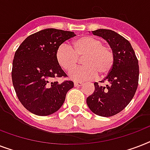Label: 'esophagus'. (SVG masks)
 I'll return each instance as SVG.
<instances>
[{"label": "esophagus", "mask_w": 150, "mask_h": 150, "mask_svg": "<svg viewBox=\"0 0 150 150\" xmlns=\"http://www.w3.org/2000/svg\"><path fill=\"white\" fill-rule=\"evenodd\" d=\"M82 85V82H74V86L75 87H79V86H81Z\"/></svg>", "instance_id": "esophagus-1"}]
</instances>
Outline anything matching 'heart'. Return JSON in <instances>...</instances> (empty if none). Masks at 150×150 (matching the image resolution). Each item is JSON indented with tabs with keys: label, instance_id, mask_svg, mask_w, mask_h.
Here are the masks:
<instances>
[{
	"label": "heart",
	"instance_id": "b5f03b06",
	"mask_svg": "<svg viewBox=\"0 0 150 150\" xmlns=\"http://www.w3.org/2000/svg\"><path fill=\"white\" fill-rule=\"evenodd\" d=\"M83 56L81 68L73 69ZM114 53L108 46L103 45L100 40L93 36H82L71 43L70 47L62 44L56 52V60L63 70L69 71V77L75 81H87L109 72L114 64Z\"/></svg>",
	"mask_w": 150,
	"mask_h": 150
}]
</instances>
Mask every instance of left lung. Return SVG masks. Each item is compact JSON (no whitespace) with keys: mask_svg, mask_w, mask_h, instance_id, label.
I'll list each match as a JSON object with an SVG mask.
<instances>
[{"mask_svg":"<svg viewBox=\"0 0 150 150\" xmlns=\"http://www.w3.org/2000/svg\"><path fill=\"white\" fill-rule=\"evenodd\" d=\"M92 33L107 40L114 58L110 71L100 81L107 85L95 82V91L87 97L86 103L94 114L111 117L125 109L132 100L139 84V62L129 41L120 34L103 29Z\"/></svg>","mask_w":150,"mask_h":150,"instance_id":"left-lung-1","label":"left lung"}]
</instances>
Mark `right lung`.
<instances>
[{"instance_id": "right-lung-1", "label": "right lung", "mask_w": 150, "mask_h": 150, "mask_svg": "<svg viewBox=\"0 0 150 150\" xmlns=\"http://www.w3.org/2000/svg\"><path fill=\"white\" fill-rule=\"evenodd\" d=\"M73 32L46 29L29 36L14 57L11 78L15 93L24 107L39 116H47L63 105L66 94L74 87L71 81L54 82L66 77L56 60L62 43L74 37Z\"/></svg>"}]
</instances>
